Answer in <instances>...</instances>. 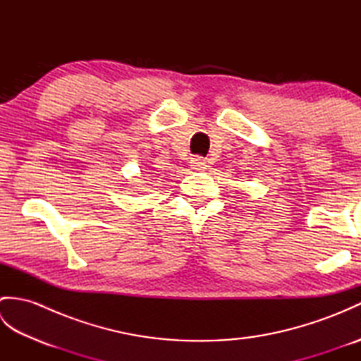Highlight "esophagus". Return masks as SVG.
<instances>
[{
  "label": "esophagus",
  "instance_id": "34e87169",
  "mask_svg": "<svg viewBox=\"0 0 361 361\" xmlns=\"http://www.w3.org/2000/svg\"><path fill=\"white\" fill-rule=\"evenodd\" d=\"M190 166H192L194 171H203V169L206 167V163L202 158H194L192 161H190Z\"/></svg>",
  "mask_w": 361,
  "mask_h": 361
}]
</instances>
